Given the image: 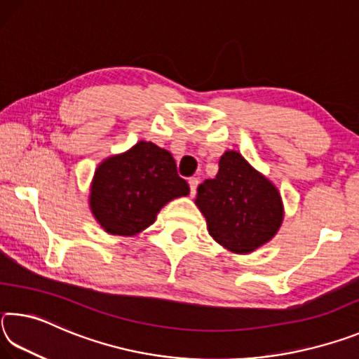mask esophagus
Instances as JSON below:
<instances>
[{
	"label": "esophagus",
	"instance_id": "34e87169",
	"mask_svg": "<svg viewBox=\"0 0 359 359\" xmlns=\"http://www.w3.org/2000/svg\"><path fill=\"white\" fill-rule=\"evenodd\" d=\"M188 184H190V193H191V196H193V194L196 193V188H198L199 180L196 177H191L190 180H188Z\"/></svg>",
	"mask_w": 359,
	"mask_h": 359
}]
</instances>
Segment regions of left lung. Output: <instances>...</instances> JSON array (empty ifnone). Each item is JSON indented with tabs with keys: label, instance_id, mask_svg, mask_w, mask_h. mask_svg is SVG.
I'll return each mask as SVG.
<instances>
[{
	"label": "left lung",
	"instance_id": "1",
	"mask_svg": "<svg viewBox=\"0 0 359 359\" xmlns=\"http://www.w3.org/2000/svg\"><path fill=\"white\" fill-rule=\"evenodd\" d=\"M194 203L205 217L209 234L234 253H250L266 244L283 218L277 188L234 150L222 155L215 179L198 187Z\"/></svg>",
	"mask_w": 359,
	"mask_h": 359
}]
</instances>
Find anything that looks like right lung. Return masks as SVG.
<instances>
[{
	"label": "right lung",
	"instance_id": "obj_1",
	"mask_svg": "<svg viewBox=\"0 0 359 359\" xmlns=\"http://www.w3.org/2000/svg\"><path fill=\"white\" fill-rule=\"evenodd\" d=\"M188 193L190 187L177 174L172 155L141 141L98 166L90 205L107 233L133 236L150 226L166 203Z\"/></svg>",
	"mask_w": 359,
	"mask_h": 359
}]
</instances>
